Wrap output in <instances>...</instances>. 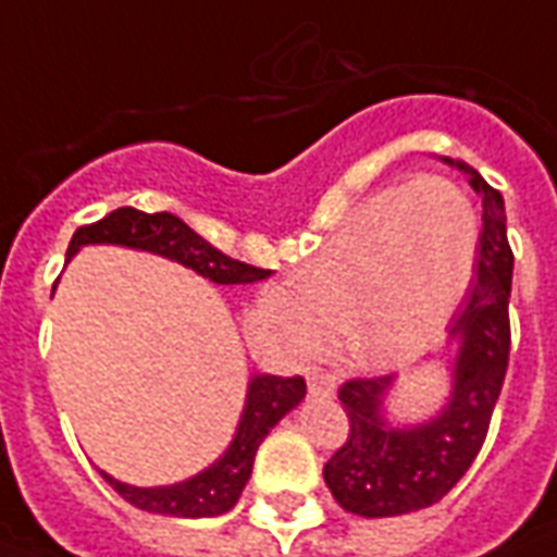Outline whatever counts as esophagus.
<instances>
[{"label":"esophagus","instance_id":"1","mask_svg":"<svg viewBox=\"0 0 557 557\" xmlns=\"http://www.w3.org/2000/svg\"><path fill=\"white\" fill-rule=\"evenodd\" d=\"M338 382L333 373H309V394L312 397H333Z\"/></svg>","mask_w":557,"mask_h":557}]
</instances>
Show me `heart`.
Masks as SVG:
<instances>
[{
    "mask_svg": "<svg viewBox=\"0 0 557 557\" xmlns=\"http://www.w3.org/2000/svg\"><path fill=\"white\" fill-rule=\"evenodd\" d=\"M476 212L456 184L418 177L362 201L295 288L269 304L288 345L315 350L345 330L356 362L392 368L444 333L476 260Z\"/></svg>",
    "mask_w": 557,
    "mask_h": 557,
    "instance_id": "b5f03b06",
    "label": "heart"
}]
</instances>
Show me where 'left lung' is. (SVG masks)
<instances>
[{"label": "left lung", "mask_w": 557, "mask_h": 557, "mask_svg": "<svg viewBox=\"0 0 557 557\" xmlns=\"http://www.w3.org/2000/svg\"><path fill=\"white\" fill-rule=\"evenodd\" d=\"M444 163L465 172L482 198L476 277L449 324V345H456L449 397L435 418L394 426L385 418L394 376L347 380L338 388L350 435L324 465V482L350 515L397 517L444 499L479 456L503 392L511 350L508 297L515 271L505 201L473 165L449 157Z\"/></svg>", "instance_id": "8db88e82"}]
</instances>
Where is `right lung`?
I'll return each instance as SVG.
<instances>
[{"instance_id": "right-lung-1", "label": "right lung", "mask_w": 557, "mask_h": 557, "mask_svg": "<svg viewBox=\"0 0 557 557\" xmlns=\"http://www.w3.org/2000/svg\"><path fill=\"white\" fill-rule=\"evenodd\" d=\"M84 245H122V248L148 250L165 260L181 262L195 274L219 283V286H236V283H257L265 280L271 271L248 265L212 248L210 242L184 224L172 212H143L134 207H119L104 219L84 224L72 233L66 260H72ZM307 397L304 376H271L257 373L248 382V397L242 409L239 426L233 435L231 447L224 449L219 461H212L198 476L163 487H137L119 482L101 470V479L116 491L125 503L137 505L148 515L165 517H219L231 511L239 503L242 491L248 485L253 458L262 438L269 435L297 403Z\"/></svg>"}]
</instances>
